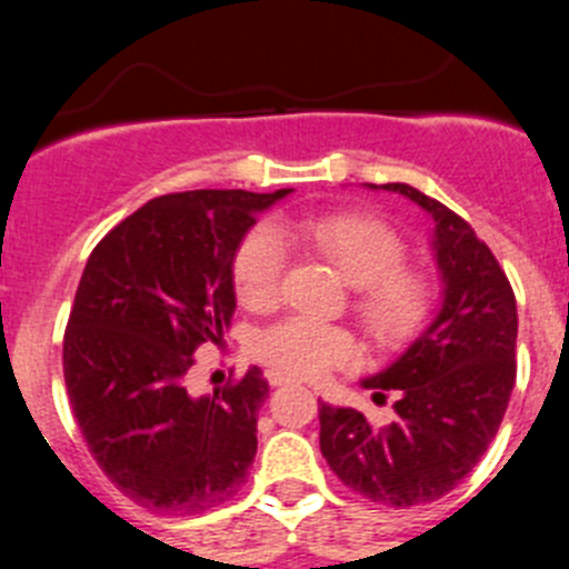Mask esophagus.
Returning a JSON list of instances; mask_svg holds the SVG:
<instances>
[{
  "instance_id": "esophagus-1",
  "label": "esophagus",
  "mask_w": 569,
  "mask_h": 569,
  "mask_svg": "<svg viewBox=\"0 0 569 569\" xmlns=\"http://www.w3.org/2000/svg\"><path fill=\"white\" fill-rule=\"evenodd\" d=\"M267 380H269V383H272V386H286V383H291V378H286V375L274 372V369H272V372H267Z\"/></svg>"
}]
</instances>
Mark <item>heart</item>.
I'll return each instance as SVG.
<instances>
[{
	"label": "heart",
	"mask_w": 569,
	"mask_h": 569,
	"mask_svg": "<svg viewBox=\"0 0 569 569\" xmlns=\"http://www.w3.org/2000/svg\"><path fill=\"white\" fill-rule=\"evenodd\" d=\"M295 239L333 263L352 286V313L369 339L395 347L419 330L431 311V280L406 263V239L372 213L341 211L291 222ZM286 239L274 224L261 222L244 233L233 256V286L241 306L272 308L283 286ZM256 356L286 378L317 380L356 356L350 330L308 317L274 322L256 339Z\"/></svg>",
	"instance_id": "obj_1"
}]
</instances>
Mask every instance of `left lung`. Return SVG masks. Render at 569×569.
Masks as SVG:
<instances>
[{
    "label": "left lung",
    "mask_w": 569,
    "mask_h": 569,
    "mask_svg": "<svg viewBox=\"0 0 569 569\" xmlns=\"http://www.w3.org/2000/svg\"><path fill=\"white\" fill-rule=\"evenodd\" d=\"M378 189V186H372ZM433 217L445 302L391 367L363 380L397 419L372 425L356 408L319 406V448L345 487L408 509L459 487L503 422L517 378V300L498 258L470 222L408 183H386Z\"/></svg>",
    "instance_id": "1"
}]
</instances>
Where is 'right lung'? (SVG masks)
I'll list each match as a JSON object with an SVG mask.
<instances>
[{
  "label": "right lung",
  "instance_id": "right-lung-1",
  "mask_svg": "<svg viewBox=\"0 0 569 569\" xmlns=\"http://www.w3.org/2000/svg\"><path fill=\"white\" fill-rule=\"evenodd\" d=\"M289 191L156 197L88 256L63 333L66 391L93 461L144 509L200 515L247 481L267 378L252 367L211 397L186 383L236 311V247Z\"/></svg>",
  "mask_w": 569,
  "mask_h": 569
}]
</instances>
